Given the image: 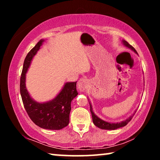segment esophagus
Listing matches in <instances>:
<instances>
[{"mask_svg":"<svg viewBox=\"0 0 160 160\" xmlns=\"http://www.w3.org/2000/svg\"><path fill=\"white\" fill-rule=\"evenodd\" d=\"M89 81L86 78H81L78 82V88L81 92H84L87 90L89 86Z\"/></svg>","mask_w":160,"mask_h":160,"instance_id":"1","label":"esophagus"}]
</instances>
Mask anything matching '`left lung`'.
Returning <instances> with one entry per match:
<instances>
[{
  "mask_svg": "<svg viewBox=\"0 0 160 160\" xmlns=\"http://www.w3.org/2000/svg\"><path fill=\"white\" fill-rule=\"evenodd\" d=\"M122 44L125 46L126 48H129V49H131V51H133L134 53H135L136 54H138L136 50L135 49V48L132 47L131 45H130L128 42H127L126 40L123 39L122 40ZM88 101L89 103H90V112L92 113V121L94 125H95L97 127H98V128L103 129V130H116L118 128H122V127L126 126L127 124L128 123V122H130V121L131 120L132 118L133 117L134 114L136 112L137 109L135 111L134 113L131 114V116H129L128 118H127L126 119H125L124 121H121V122H116V123H113V122H109V121H104L103 120V119L100 118L99 117H98L95 113H94L93 112V109H92V105L91 102H90V100L88 99Z\"/></svg>",
  "mask_w": 160,
  "mask_h": 160,
  "instance_id": "8db88e82",
  "label": "left lung"
}]
</instances>
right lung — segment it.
<instances>
[{"instance_id":"obj_1","label":"right lung","mask_w":160,"mask_h":160,"mask_svg":"<svg viewBox=\"0 0 160 160\" xmlns=\"http://www.w3.org/2000/svg\"><path fill=\"white\" fill-rule=\"evenodd\" d=\"M44 41L43 39L40 40L26 56L20 78V94L27 113L37 126L47 130H61L69 123L71 102L78 94L77 82H66L57 95L45 102L34 100L26 88V74Z\"/></svg>"}]
</instances>
